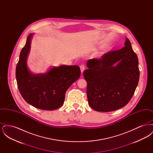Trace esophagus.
Here are the masks:
<instances>
[{
  "instance_id": "34e87169",
  "label": "esophagus",
  "mask_w": 153,
  "mask_h": 153,
  "mask_svg": "<svg viewBox=\"0 0 153 153\" xmlns=\"http://www.w3.org/2000/svg\"><path fill=\"white\" fill-rule=\"evenodd\" d=\"M80 70H81V72L82 73H83V72H84V71L85 70V66L84 65H81L80 66Z\"/></svg>"
}]
</instances>
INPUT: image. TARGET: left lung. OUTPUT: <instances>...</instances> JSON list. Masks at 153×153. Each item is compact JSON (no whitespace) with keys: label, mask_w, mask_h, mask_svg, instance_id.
<instances>
[{"label":"left lung","mask_w":153,"mask_h":153,"mask_svg":"<svg viewBox=\"0 0 153 153\" xmlns=\"http://www.w3.org/2000/svg\"><path fill=\"white\" fill-rule=\"evenodd\" d=\"M84 71L89 106L96 111L121 108L131 100L138 84V59L126 38L124 47L100 59H90Z\"/></svg>","instance_id":"left-lung-1"}]
</instances>
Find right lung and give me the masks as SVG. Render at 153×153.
Masks as SVG:
<instances>
[{
  "label": "right lung",
  "mask_w": 153,
  "mask_h": 153,
  "mask_svg": "<svg viewBox=\"0 0 153 153\" xmlns=\"http://www.w3.org/2000/svg\"><path fill=\"white\" fill-rule=\"evenodd\" d=\"M34 33L27 36L21 51L16 68L19 91L24 100L33 107L52 111L64 104L66 91L80 77V67L62 65L51 67L46 73L34 74L27 67V60Z\"/></svg>",
  "instance_id": "obj_1"
}]
</instances>
